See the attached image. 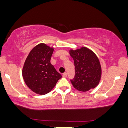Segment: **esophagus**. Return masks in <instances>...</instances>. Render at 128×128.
Masks as SVG:
<instances>
[{
    "label": "esophagus",
    "mask_w": 128,
    "mask_h": 128,
    "mask_svg": "<svg viewBox=\"0 0 128 128\" xmlns=\"http://www.w3.org/2000/svg\"><path fill=\"white\" fill-rule=\"evenodd\" d=\"M62 76L64 77V78H66V77H67V73H66V72L62 74Z\"/></svg>",
    "instance_id": "34e87169"
}]
</instances>
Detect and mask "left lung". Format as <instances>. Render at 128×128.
I'll use <instances>...</instances> for the list:
<instances>
[{"instance_id": "obj_1", "label": "left lung", "mask_w": 128, "mask_h": 128, "mask_svg": "<svg viewBox=\"0 0 128 128\" xmlns=\"http://www.w3.org/2000/svg\"><path fill=\"white\" fill-rule=\"evenodd\" d=\"M69 52L75 67L74 77L70 80L73 87L81 92L95 88L101 76V64L96 54L86 47L70 50Z\"/></svg>"}]
</instances>
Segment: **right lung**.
<instances>
[{
  "label": "right lung",
  "instance_id": "add662e5",
  "mask_svg": "<svg viewBox=\"0 0 128 128\" xmlns=\"http://www.w3.org/2000/svg\"><path fill=\"white\" fill-rule=\"evenodd\" d=\"M54 48L40 44L31 50L24 62L22 74L29 88L36 93H48L62 78L50 64Z\"/></svg>",
  "mask_w": 128,
  "mask_h": 128
}]
</instances>
